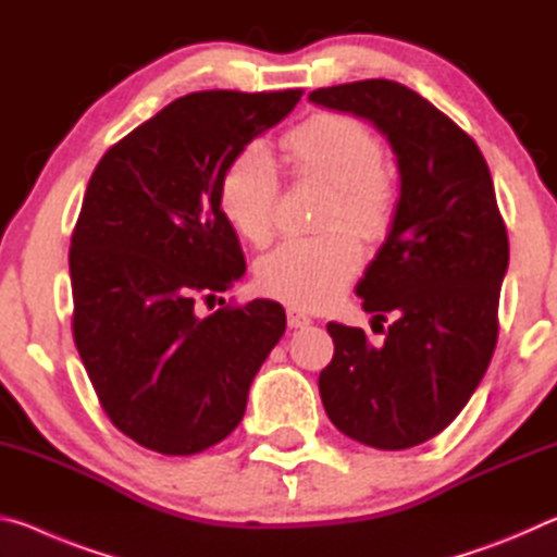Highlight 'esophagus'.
<instances>
[{
  "label": "esophagus",
  "instance_id": "esophagus-1",
  "mask_svg": "<svg viewBox=\"0 0 557 557\" xmlns=\"http://www.w3.org/2000/svg\"><path fill=\"white\" fill-rule=\"evenodd\" d=\"M287 324H289V329H305V326L312 324V319H309V314L299 312V309L289 307L287 309Z\"/></svg>",
  "mask_w": 557,
  "mask_h": 557
}]
</instances>
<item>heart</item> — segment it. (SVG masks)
<instances>
[{"mask_svg": "<svg viewBox=\"0 0 557 557\" xmlns=\"http://www.w3.org/2000/svg\"><path fill=\"white\" fill-rule=\"evenodd\" d=\"M282 149L297 176L332 184L319 238L287 240L258 262L262 295L289 307L319 309L334 301L356 277L363 260L359 235L379 240L388 233L398 209V178L383 162L375 132L344 112H322L282 137ZM280 174L262 145L235 154L221 176L219 203L228 223L252 245L275 233Z\"/></svg>", "mask_w": 557, "mask_h": 557, "instance_id": "1", "label": "heart"}]
</instances>
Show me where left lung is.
<instances>
[{"label":"left lung","mask_w":557,"mask_h":557,"mask_svg":"<svg viewBox=\"0 0 557 557\" xmlns=\"http://www.w3.org/2000/svg\"><path fill=\"white\" fill-rule=\"evenodd\" d=\"M309 100L371 120L398 157L391 233L356 287L375 324L393 322L383 344L329 322L334 358L319 373V393L344 435L408 449L440 435L488 369L506 223L474 139L414 90L371 78L319 88Z\"/></svg>","instance_id":"1"}]
</instances>
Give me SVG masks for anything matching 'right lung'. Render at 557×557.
I'll use <instances>...</instances> for the list:
<instances>
[{"label": "right lung", "instance_id": "obj_1", "mask_svg": "<svg viewBox=\"0 0 557 557\" xmlns=\"http://www.w3.org/2000/svg\"><path fill=\"white\" fill-rule=\"evenodd\" d=\"M301 90H201L112 145L71 235L73 342L102 410L159 455L219 445L285 334V309L256 299L199 317L245 258L219 203L231 159L287 117Z\"/></svg>", "mask_w": 557, "mask_h": 557}]
</instances>
